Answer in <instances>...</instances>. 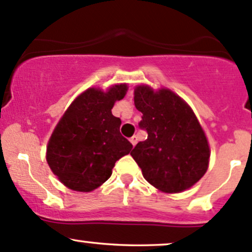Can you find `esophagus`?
I'll return each mask as SVG.
<instances>
[{"label": "esophagus", "instance_id": "34e87169", "mask_svg": "<svg viewBox=\"0 0 252 252\" xmlns=\"http://www.w3.org/2000/svg\"><path fill=\"white\" fill-rule=\"evenodd\" d=\"M130 142H131V145H132V146L136 145V142H137V137L135 136V135H134V136H131V137H130Z\"/></svg>", "mask_w": 252, "mask_h": 252}]
</instances>
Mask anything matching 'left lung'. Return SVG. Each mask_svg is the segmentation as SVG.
I'll return each mask as SVG.
<instances>
[{"label": "left lung", "instance_id": "1", "mask_svg": "<svg viewBox=\"0 0 252 252\" xmlns=\"http://www.w3.org/2000/svg\"><path fill=\"white\" fill-rule=\"evenodd\" d=\"M135 106L142 112L139 126L147 140L131 151L146 181L164 192H181L197 183L208 168V141L181 96L148 86L135 90Z\"/></svg>", "mask_w": 252, "mask_h": 252}]
</instances>
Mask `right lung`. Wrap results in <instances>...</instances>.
Returning a JSON list of instances; mask_svg holds the SVG:
<instances>
[{
	"label": "right lung",
	"mask_w": 252,
	"mask_h": 252,
	"mask_svg": "<svg viewBox=\"0 0 252 252\" xmlns=\"http://www.w3.org/2000/svg\"><path fill=\"white\" fill-rule=\"evenodd\" d=\"M126 84L107 92L90 88L69 106L55 128L46 148L52 172L69 189L92 191L112 175L116 161L132 145L120 131L121 120L112 115L116 100L126 95Z\"/></svg>",
	"instance_id": "obj_1"
}]
</instances>
